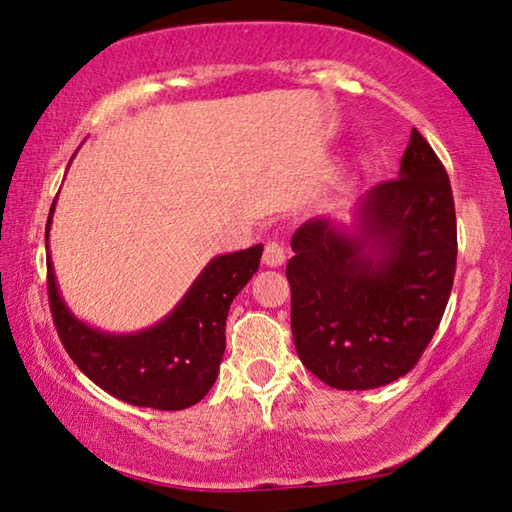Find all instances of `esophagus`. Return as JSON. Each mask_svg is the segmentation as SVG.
Wrapping results in <instances>:
<instances>
[{"mask_svg":"<svg viewBox=\"0 0 512 512\" xmlns=\"http://www.w3.org/2000/svg\"><path fill=\"white\" fill-rule=\"evenodd\" d=\"M284 259H287V250H284V246L277 244V241H268L264 248V264L275 268V266H282Z\"/></svg>","mask_w":512,"mask_h":512,"instance_id":"esophagus-1","label":"esophagus"}]
</instances>
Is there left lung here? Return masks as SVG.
<instances>
[{
	"label": "left lung",
	"mask_w": 512,
	"mask_h": 512,
	"mask_svg": "<svg viewBox=\"0 0 512 512\" xmlns=\"http://www.w3.org/2000/svg\"><path fill=\"white\" fill-rule=\"evenodd\" d=\"M291 248L302 366L341 391L404 377L436 334L456 271L452 185L429 142L413 128L395 180L368 189L350 223L305 221Z\"/></svg>",
	"instance_id": "8db88e82"
}]
</instances>
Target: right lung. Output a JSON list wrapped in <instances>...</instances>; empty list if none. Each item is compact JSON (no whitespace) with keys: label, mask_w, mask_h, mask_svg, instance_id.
Wrapping results in <instances>:
<instances>
[{"label":"right lung","mask_w":512,"mask_h":512,"mask_svg":"<svg viewBox=\"0 0 512 512\" xmlns=\"http://www.w3.org/2000/svg\"><path fill=\"white\" fill-rule=\"evenodd\" d=\"M56 201L51 203L45 244ZM264 246L212 257L178 305L140 332H106L76 318L60 296L47 253V287L60 341L76 366L103 391L133 406L180 411L210 393L225 352L232 300L257 273Z\"/></svg>","instance_id":"obj_1"}]
</instances>
